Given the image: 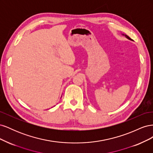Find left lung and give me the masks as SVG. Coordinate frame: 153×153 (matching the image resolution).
Segmentation results:
<instances>
[{"instance_id": "8db88e82", "label": "left lung", "mask_w": 153, "mask_h": 153, "mask_svg": "<svg viewBox=\"0 0 153 153\" xmlns=\"http://www.w3.org/2000/svg\"><path fill=\"white\" fill-rule=\"evenodd\" d=\"M123 36H126V38H127L128 39H130V40H131V39L130 38H129V36H128L127 35H124V34H123Z\"/></svg>"}]
</instances>
